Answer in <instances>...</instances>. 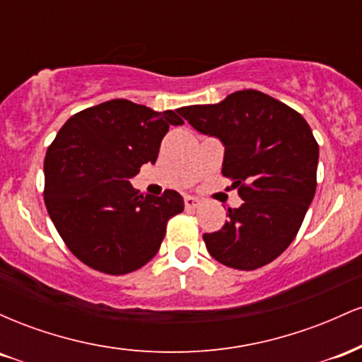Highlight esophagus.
Segmentation results:
<instances>
[{
  "label": "esophagus",
  "instance_id": "34e87169",
  "mask_svg": "<svg viewBox=\"0 0 362 362\" xmlns=\"http://www.w3.org/2000/svg\"><path fill=\"white\" fill-rule=\"evenodd\" d=\"M184 202H185L187 209H195V207L201 206V199L194 197V195H185Z\"/></svg>",
  "mask_w": 362,
  "mask_h": 362
}]
</instances>
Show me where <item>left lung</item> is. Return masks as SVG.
<instances>
[{
    "label": "left lung",
    "mask_w": 362,
    "mask_h": 362,
    "mask_svg": "<svg viewBox=\"0 0 362 362\" xmlns=\"http://www.w3.org/2000/svg\"><path fill=\"white\" fill-rule=\"evenodd\" d=\"M178 114L223 143V175L238 187L243 204L204 233L207 252L228 267L253 271L281 255L294 240L317 190L318 144L301 114L257 90L228 95L214 105Z\"/></svg>",
    "instance_id": "left-lung-1"
}]
</instances>
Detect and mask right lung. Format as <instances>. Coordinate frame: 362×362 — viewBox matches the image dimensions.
Returning a JSON list of instances; mask_svg holds the SVG:
<instances>
[{"label":"right lung","instance_id":"1","mask_svg":"<svg viewBox=\"0 0 362 362\" xmlns=\"http://www.w3.org/2000/svg\"><path fill=\"white\" fill-rule=\"evenodd\" d=\"M177 112H156L124 98L74 114L44 160V201L57 233L88 267L122 276L160 250L167 223L184 211L175 190L138 194L129 178L155 163Z\"/></svg>","mask_w":362,"mask_h":362}]
</instances>
